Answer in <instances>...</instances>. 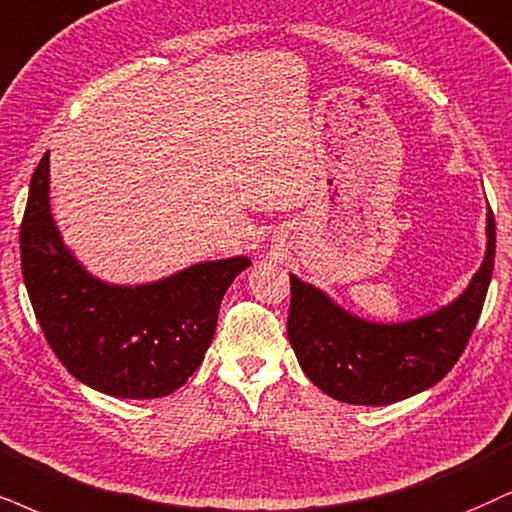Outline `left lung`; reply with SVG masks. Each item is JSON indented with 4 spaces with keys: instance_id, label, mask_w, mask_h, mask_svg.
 Instances as JSON below:
<instances>
[{
    "instance_id": "obj_1",
    "label": "left lung",
    "mask_w": 512,
    "mask_h": 512,
    "mask_svg": "<svg viewBox=\"0 0 512 512\" xmlns=\"http://www.w3.org/2000/svg\"><path fill=\"white\" fill-rule=\"evenodd\" d=\"M487 256L463 294L425 318L375 325L332 299L292 280L287 334L301 370L332 399L356 406H387L430 389L463 356L494 273L496 223L487 213Z\"/></svg>"
}]
</instances>
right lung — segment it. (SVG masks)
<instances>
[{
  "label": "right lung",
  "mask_w": 512,
  "mask_h": 512,
  "mask_svg": "<svg viewBox=\"0 0 512 512\" xmlns=\"http://www.w3.org/2000/svg\"><path fill=\"white\" fill-rule=\"evenodd\" d=\"M249 258L208 261L140 287L97 280L49 213V151L30 180L21 270L44 339L75 380L118 399H161L197 372L218 308Z\"/></svg>",
  "instance_id": "1"
}]
</instances>
